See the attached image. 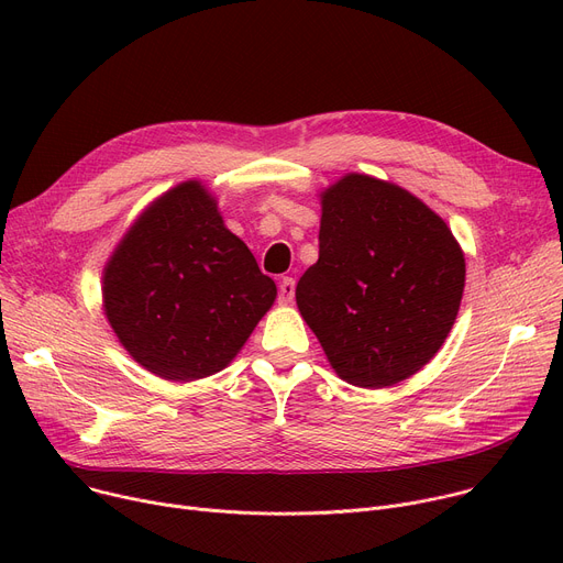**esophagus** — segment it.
<instances>
[{
	"label": "esophagus",
	"instance_id": "esophagus-1",
	"mask_svg": "<svg viewBox=\"0 0 563 563\" xmlns=\"http://www.w3.org/2000/svg\"><path fill=\"white\" fill-rule=\"evenodd\" d=\"M294 289H297V283H294V278L285 276V278L280 280V285H278V303H280V306L291 303V299H294Z\"/></svg>",
	"mask_w": 563,
	"mask_h": 563
}]
</instances>
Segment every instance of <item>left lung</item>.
<instances>
[{
  "label": "left lung",
  "instance_id": "left-lung-1",
  "mask_svg": "<svg viewBox=\"0 0 563 563\" xmlns=\"http://www.w3.org/2000/svg\"><path fill=\"white\" fill-rule=\"evenodd\" d=\"M463 287V251L420 198L361 173L321 194L319 260L297 306L351 386L420 372L452 331Z\"/></svg>",
  "mask_w": 563,
  "mask_h": 563
}]
</instances>
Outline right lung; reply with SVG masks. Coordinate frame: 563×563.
<instances>
[{"mask_svg": "<svg viewBox=\"0 0 563 563\" xmlns=\"http://www.w3.org/2000/svg\"><path fill=\"white\" fill-rule=\"evenodd\" d=\"M274 299L276 283L198 180L147 207L102 278L104 314L130 356L180 383L230 365Z\"/></svg>", "mask_w": 563, "mask_h": 563, "instance_id": "add662e5", "label": "right lung"}]
</instances>
